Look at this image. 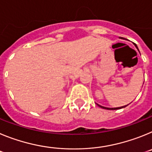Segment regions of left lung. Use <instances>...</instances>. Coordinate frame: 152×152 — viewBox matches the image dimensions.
Instances as JSON below:
<instances>
[{
  "mask_svg": "<svg viewBox=\"0 0 152 152\" xmlns=\"http://www.w3.org/2000/svg\"><path fill=\"white\" fill-rule=\"evenodd\" d=\"M120 39H123V38H120ZM135 46L136 47V49H138V50H139V49H138V47H137V45H135ZM96 105L97 106H99V107H101V108H103V109H106V110H119V109H122V108H124V107H127V106L129 105H126V106H123V107H116V108H108V107H103V106H100V105H99V104H97V103H96Z\"/></svg>",
  "mask_w": 152,
  "mask_h": 152,
  "instance_id": "8db88e82",
  "label": "left lung"
}]
</instances>
